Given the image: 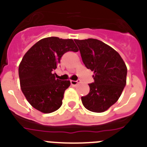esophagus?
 <instances>
[{"label":"esophagus","instance_id":"34e87169","mask_svg":"<svg viewBox=\"0 0 147 147\" xmlns=\"http://www.w3.org/2000/svg\"><path fill=\"white\" fill-rule=\"evenodd\" d=\"M79 83V81H73V80H71V84L72 85H74V86H75V85H76Z\"/></svg>","mask_w":147,"mask_h":147}]
</instances>
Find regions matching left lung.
Listing matches in <instances>:
<instances>
[{
    "instance_id": "obj_1",
    "label": "left lung",
    "mask_w": 147,
    "mask_h": 147,
    "mask_svg": "<svg viewBox=\"0 0 147 147\" xmlns=\"http://www.w3.org/2000/svg\"><path fill=\"white\" fill-rule=\"evenodd\" d=\"M88 69L93 71L94 82L81 97L84 107L94 113L108 110L119 100L127 82V68L120 54L110 45L96 40H74Z\"/></svg>"
}]
</instances>
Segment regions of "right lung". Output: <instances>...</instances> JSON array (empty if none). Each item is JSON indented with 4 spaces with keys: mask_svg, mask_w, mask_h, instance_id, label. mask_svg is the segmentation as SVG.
Wrapping results in <instances>:
<instances>
[{
    "mask_svg": "<svg viewBox=\"0 0 147 147\" xmlns=\"http://www.w3.org/2000/svg\"><path fill=\"white\" fill-rule=\"evenodd\" d=\"M79 49L72 39L51 37L36 42L23 56L18 72L21 90L28 103L43 113L57 110L69 80L56 79L55 70L62 55Z\"/></svg>",
    "mask_w": 147,
    "mask_h": 147,
    "instance_id": "right-lung-1",
    "label": "right lung"
}]
</instances>
